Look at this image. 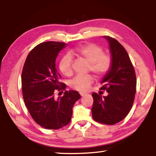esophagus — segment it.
Listing matches in <instances>:
<instances>
[{
  "label": "esophagus",
  "mask_w": 156,
  "mask_h": 156,
  "mask_svg": "<svg viewBox=\"0 0 156 156\" xmlns=\"http://www.w3.org/2000/svg\"><path fill=\"white\" fill-rule=\"evenodd\" d=\"M80 94L81 96H86V95H87V94L84 93V92H80Z\"/></svg>",
  "instance_id": "esophagus-1"
}]
</instances>
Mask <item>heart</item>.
Instances as JSON below:
<instances>
[{
	"label": "heart",
	"mask_w": 156,
	"mask_h": 156,
	"mask_svg": "<svg viewBox=\"0 0 156 156\" xmlns=\"http://www.w3.org/2000/svg\"><path fill=\"white\" fill-rule=\"evenodd\" d=\"M76 55L83 58L90 63V69L97 76H101L106 73L111 65L110 57L104 54L101 47L93 43H88L76 47L71 51L69 55H65L59 63V68L65 76L72 74V58ZM93 83V78L90 75L78 76L71 83L72 87L78 91H86Z\"/></svg>",
	"instance_id": "b5f03b06"
}]
</instances>
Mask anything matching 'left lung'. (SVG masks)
<instances>
[{
  "label": "left lung",
  "instance_id": "obj_1",
  "mask_svg": "<svg viewBox=\"0 0 156 156\" xmlns=\"http://www.w3.org/2000/svg\"><path fill=\"white\" fill-rule=\"evenodd\" d=\"M109 43L111 65L101 80L100 89L107 96L92 94L91 109L94 120L105 125H114L125 118L132 107L136 89L135 70L125 49L109 36H102Z\"/></svg>",
  "mask_w": 156,
  "mask_h": 156
}]
</instances>
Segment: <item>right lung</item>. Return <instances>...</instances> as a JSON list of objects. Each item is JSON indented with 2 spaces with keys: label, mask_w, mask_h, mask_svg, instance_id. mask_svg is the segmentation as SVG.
Instances as JSON below:
<instances>
[{
  "label": "right lung",
  "mask_w": 156,
  "mask_h": 156,
  "mask_svg": "<svg viewBox=\"0 0 156 156\" xmlns=\"http://www.w3.org/2000/svg\"><path fill=\"white\" fill-rule=\"evenodd\" d=\"M67 44L49 41L31 50L23 66L21 82L23 99L29 112L39 125L47 129H58L69 123L72 108L80 98L77 91H65L56 98L54 94L66 85L56 68L58 53Z\"/></svg>",
  "instance_id": "obj_1"
}]
</instances>
